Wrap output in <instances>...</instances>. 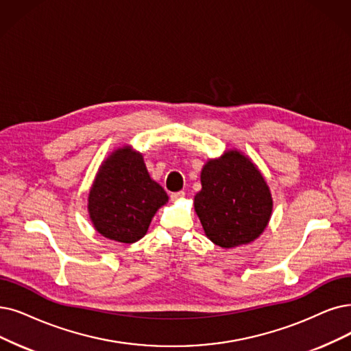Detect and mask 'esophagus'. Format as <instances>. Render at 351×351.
<instances>
[{
  "label": "esophagus",
  "instance_id": "34e87169",
  "mask_svg": "<svg viewBox=\"0 0 351 351\" xmlns=\"http://www.w3.org/2000/svg\"><path fill=\"white\" fill-rule=\"evenodd\" d=\"M184 195H186V193H184V191H177V193H171L170 197H171V200H173V202H177V200H181V199H183Z\"/></svg>",
  "mask_w": 351,
  "mask_h": 351
}]
</instances>
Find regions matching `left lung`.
Listing matches in <instances>:
<instances>
[{"label":"left lung","mask_w":351,"mask_h":351,"mask_svg":"<svg viewBox=\"0 0 351 351\" xmlns=\"http://www.w3.org/2000/svg\"><path fill=\"white\" fill-rule=\"evenodd\" d=\"M194 212L206 236L223 249L252 243L272 216L271 189L258 165L239 149L208 158L200 173Z\"/></svg>","instance_id":"obj_1"}]
</instances>
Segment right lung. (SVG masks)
Segmentation results:
<instances>
[{"mask_svg": "<svg viewBox=\"0 0 351 351\" xmlns=\"http://www.w3.org/2000/svg\"><path fill=\"white\" fill-rule=\"evenodd\" d=\"M167 202L168 195L151 178L143 154L123 145L99 165L88 195V213L97 233L131 245L144 237Z\"/></svg>", "mask_w": 351, "mask_h": 351, "instance_id": "add662e5", "label": "right lung"}]
</instances>
